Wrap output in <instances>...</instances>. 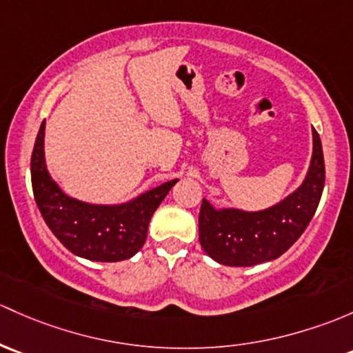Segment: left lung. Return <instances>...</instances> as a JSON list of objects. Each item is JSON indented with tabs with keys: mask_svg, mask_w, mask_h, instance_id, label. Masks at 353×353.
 Wrapping results in <instances>:
<instances>
[{
	"mask_svg": "<svg viewBox=\"0 0 353 353\" xmlns=\"http://www.w3.org/2000/svg\"><path fill=\"white\" fill-rule=\"evenodd\" d=\"M325 186L321 140L313 130V157L298 191L264 211L214 210L203 199L199 210V243L213 261L248 267L281 257L310 225Z\"/></svg>",
	"mask_w": 353,
	"mask_h": 353,
	"instance_id": "left-lung-1",
	"label": "left lung"
}]
</instances>
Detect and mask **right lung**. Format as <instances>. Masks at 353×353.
Listing matches in <instances>:
<instances>
[{
    "instance_id": "obj_1",
    "label": "right lung",
    "mask_w": 353,
    "mask_h": 353,
    "mask_svg": "<svg viewBox=\"0 0 353 353\" xmlns=\"http://www.w3.org/2000/svg\"><path fill=\"white\" fill-rule=\"evenodd\" d=\"M43 130L40 125L32 152V188L43 220L59 242L74 255L96 262L130 259L143 247L154 211L177 179L145 192L120 206H98L69 198L50 179L43 159Z\"/></svg>"
}]
</instances>
